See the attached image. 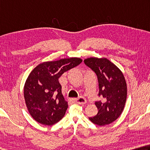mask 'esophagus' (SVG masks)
<instances>
[{
	"label": "esophagus",
	"mask_w": 150,
	"mask_h": 150,
	"mask_svg": "<svg viewBox=\"0 0 150 150\" xmlns=\"http://www.w3.org/2000/svg\"><path fill=\"white\" fill-rule=\"evenodd\" d=\"M73 101L75 102L76 103H79V104H84L86 103V100L83 97H80L79 98H75L73 99Z\"/></svg>",
	"instance_id": "1"
}]
</instances>
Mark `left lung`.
Returning <instances> with one entry per match:
<instances>
[{
    "label": "left lung",
    "instance_id": "1",
    "mask_svg": "<svg viewBox=\"0 0 150 150\" xmlns=\"http://www.w3.org/2000/svg\"><path fill=\"white\" fill-rule=\"evenodd\" d=\"M84 64L94 71L98 80L102 101L95 102L98 112L90 117L94 124L104 126L115 121L122 113L126 103L127 86L121 71L105 58H86Z\"/></svg>",
    "mask_w": 150,
    "mask_h": 150
}]
</instances>
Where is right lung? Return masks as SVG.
I'll use <instances>...</instances> for the list:
<instances>
[{"label": "right lung", "instance_id": "add662e5", "mask_svg": "<svg viewBox=\"0 0 150 150\" xmlns=\"http://www.w3.org/2000/svg\"><path fill=\"white\" fill-rule=\"evenodd\" d=\"M82 62L75 57L45 62L29 73L24 85V98L30 115L37 122L51 126L64 117L68 104L58 79Z\"/></svg>", "mask_w": 150, "mask_h": 150}]
</instances>
